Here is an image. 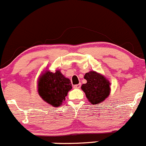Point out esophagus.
Returning <instances> with one entry per match:
<instances>
[{"label": "esophagus", "instance_id": "esophagus-1", "mask_svg": "<svg viewBox=\"0 0 146 146\" xmlns=\"http://www.w3.org/2000/svg\"><path fill=\"white\" fill-rule=\"evenodd\" d=\"M81 84H76V85H74V88L75 89H79L81 88Z\"/></svg>", "mask_w": 146, "mask_h": 146}]
</instances>
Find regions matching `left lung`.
I'll list each match as a JSON object with an SVG mask.
<instances>
[{
  "label": "left lung",
  "instance_id": "obj_1",
  "mask_svg": "<svg viewBox=\"0 0 146 146\" xmlns=\"http://www.w3.org/2000/svg\"><path fill=\"white\" fill-rule=\"evenodd\" d=\"M84 79L87 83L81 86V90L86 94L90 104H100L110 95L111 83L102 74L95 71L86 73Z\"/></svg>",
  "mask_w": 146,
  "mask_h": 146
}]
</instances>
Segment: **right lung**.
I'll return each mask as SVG.
<instances>
[{"instance_id":"1","label":"right lung","mask_w":146,"mask_h":146,"mask_svg":"<svg viewBox=\"0 0 146 146\" xmlns=\"http://www.w3.org/2000/svg\"><path fill=\"white\" fill-rule=\"evenodd\" d=\"M70 80L59 70L55 72L44 70L37 81V92L42 100L54 107H58L65 100L71 89Z\"/></svg>"}]
</instances>
